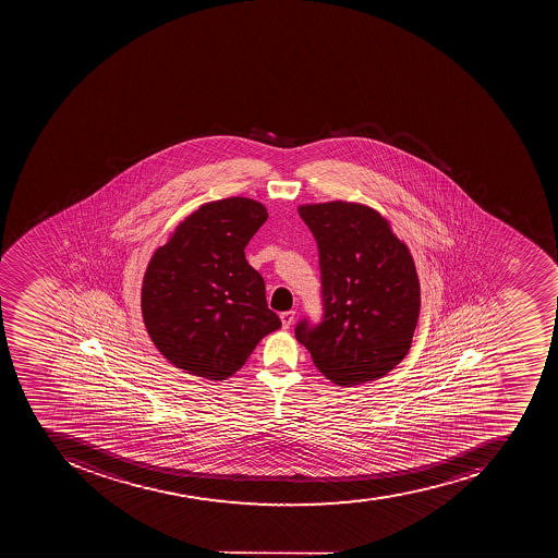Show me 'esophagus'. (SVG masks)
<instances>
[{
	"label": "esophagus",
	"instance_id": "esophagus-1",
	"mask_svg": "<svg viewBox=\"0 0 558 558\" xmlns=\"http://www.w3.org/2000/svg\"><path fill=\"white\" fill-rule=\"evenodd\" d=\"M281 320H282V326H284L286 329L290 328V326L293 325L294 311L282 312Z\"/></svg>",
	"mask_w": 558,
	"mask_h": 558
}]
</instances>
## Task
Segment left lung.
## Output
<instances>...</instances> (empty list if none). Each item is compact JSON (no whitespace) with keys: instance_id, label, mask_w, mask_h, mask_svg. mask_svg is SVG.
<instances>
[{"instance_id":"obj_1","label":"left lung","mask_w":558,"mask_h":558,"mask_svg":"<svg viewBox=\"0 0 558 558\" xmlns=\"http://www.w3.org/2000/svg\"><path fill=\"white\" fill-rule=\"evenodd\" d=\"M299 213L316 239L323 316L300 319L296 340L337 386L384 377L410 351L421 312L409 247L360 204H314Z\"/></svg>"}]
</instances>
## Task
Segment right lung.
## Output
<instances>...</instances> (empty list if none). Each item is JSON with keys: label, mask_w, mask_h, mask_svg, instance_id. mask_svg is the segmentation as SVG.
I'll return each mask as SVG.
<instances>
[{"label": "right lung", "mask_w": 558, "mask_h": 558, "mask_svg": "<svg viewBox=\"0 0 558 558\" xmlns=\"http://www.w3.org/2000/svg\"><path fill=\"white\" fill-rule=\"evenodd\" d=\"M267 218L251 198L206 204L149 259L143 319L158 351L186 374L225 380L265 335L281 328L264 277L244 255Z\"/></svg>", "instance_id": "obj_1"}]
</instances>
